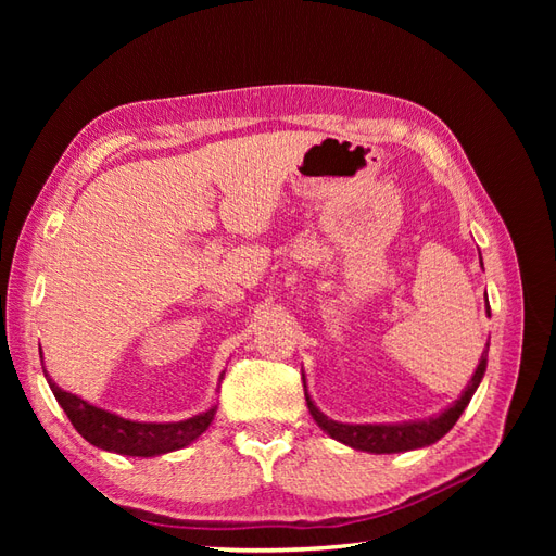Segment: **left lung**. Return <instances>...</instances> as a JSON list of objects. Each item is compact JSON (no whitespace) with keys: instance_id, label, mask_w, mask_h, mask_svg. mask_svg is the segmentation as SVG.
I'll return each mask as SVG.
<instances>
[{"instance_id":"8db88e82","label":"left lung","mask_w":556,"mask_h":556,"mask_svg":"<svg viewBox=\"0 0 556 556\" xmlns=\"http://www.w3.org/2000/svg\"><path fill=\"white\" fill-rule=\"evenodd\" d=\"M486 311H490V304H486ZM486 350H490V343H486ZM486 350L482 352L476 374H473V378L468 380L462 396L454 403H450V406L435 417L413 419V422H396V425L336 422V419H329L323 410L315 406L311 394H308L306 376L301 374V380H304V390H306L308 410H311V415H313V419H315L319 429L327 431L333 441L350 445L352 450H362V452H371V454H392V452H408V450L429 447L435 441H441L443 435L454 425H457V419L462 417L464 408L468 406L470 399H473L478 384H480V380L484 378V371H486Z\"/></svg>"}]
</instances>
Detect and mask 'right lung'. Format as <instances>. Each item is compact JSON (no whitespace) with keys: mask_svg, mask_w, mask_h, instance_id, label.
Returning a JSON list of instances; mask_svg holds the SVG:
<instances>
[{"mask_svg":"<svg viewBox=\"0 0 556 556\" xmlns=\"http://www.w3.org/2000/svg\"><path fill=\"white\" fill-rule=\"evenodd\" d=\"M43 376L62 410L72 419L74 429L83 439L99 450L127 454V457H157V454L188 447L211 427L217 410V406H211L208 410L194 417L180 419V422H137V419H125L121 415L92 406V403L72 392H64L62 387L50 380L46 368ZM223 376L225 371L220 374V380Z\"/></svg>","mask_w":556,"mask_h":556,"instance_id":"add662e5","label":"right lung"}]
</instances>
